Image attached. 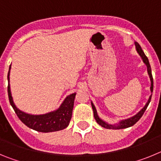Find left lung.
<instances>
[{
    "label": "left lung",
    "instance_id": "obj_1",
    "mask_svg": "<svg viewBox=\"0 0 161 161\" xmlns=\"http://www.w3.org/2000/svg\"><path fill=\"white\" fill-rule=\"evenodd\" d=\"M136 44V51L138 52L139 55L141 56L142 59H143V63L147 65V72H148V75L150 76V80H151V92L153 93V75H152V69H151V66H150V64H149V61L147 57L145 55L144 52H143V50H142L141 47L139 45L138 42H135ZM153 95V94H152ZM152 95L150 96L149 97L148 101L146 103V105L144 106V107L139 112V113L136 114L135 116L133 117L130 118V119H125V120H122L121 122H119V124H116V125H112V124H109V123H106V122H104L103 120L100 119V118L98 117L97 113V110H96V108H95L94 105L93 104V102H91V105H92V108H93V114H94V119L95 120L97 121V123L98 124L102 126V127H105L106 129H114V130H117V129H123V128H127V127H130V126H133V125L136 124L137 123L138 121L140 119V118L143 116V113L145 112L147 107L148 106L149 103L151 102V98H152Z\"/></svg>",
    "mask_w": 161,
    "mask_h": 161
}]
</instances>
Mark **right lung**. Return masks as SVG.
<instances>
[{
    "label": "right lung",
    "instance_id": "obj_1",
    "mask_svg": "<svg viewBox=\"0 0 161 161\" xmlns=\"http://www.w3.org/2000/svg\"><path fill=\"white\" fill-rule=\"evenodd\" d=\"M11 66H9L8 72V95L9 102L14 111L18 115L19 119L30 128L39 132H52L63 130L68 126L72 119V109L74 106V100L76 93L68 95L59 108L55 111L49 112L45 114L34 115L29 114L25 112L21 111L16 107L13 101L11 95L10 86H9V72Z\"/></svg>",
    "mask_w": 161,
    "mask_h": 161
}]
</instances>
